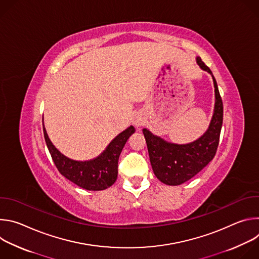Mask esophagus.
Returning a JSON list of instances; mask_svg holds the SVG:
<instances>
[{
  "instance_id": "esophagus-1",
  "label": "esophagus",
  "mask_w": 259,
  "mask_h": 259,
  "mask_svg": "<svg viewBox=\"0 0 259 259\" xmlns=\"http://www.w3.org/2000/svg\"><path fill=\"white\" fill-rule=\"evenodd\" d=\"M132 123L137 129H139L145 124V119L141 113H137L134 115V117L132 119Z\"/></svg>"
}]
</instances>
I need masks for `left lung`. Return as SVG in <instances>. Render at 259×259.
Segmentation results:
<instances>
[{
	"label": "left lung",
	"instance_id": "1",
	"mask_svg": "<svg viewBox=\"0 0 259 259\" xmlns=\"http://www.w3.org/2000/svg\"><path fill=\"white\" fill-rule=\"evenodd\" d=\"M196 60L203 70L211 75L215 92L213 116L206 132L193 142L178 144L153 134L146 128L142 129L153 171L157 178L167 186H179L198 174L212 161L219 143L224 119L223 100L210 68L199 56Z\"/></svg>",
	"mask_w": 259,
	"mask_h": 259
}]
</instances>
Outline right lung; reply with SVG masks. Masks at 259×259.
Here are the masks:
<instances>
[{
	"label": "right lung",
	"instance_id": "add662e5",
	"mask_svg": "<svg viewBox=\"0 0 259 259\" xmlns=\"http://www.w3.org/2000/svg\"><path fill=\"white\" fill-rule=\"evenodd\" d=\"M43 131L49 153L61 175L84 190L103 191L117 180L119 157L135 128L129 126L110 141L98 157L88 161H76L65 157L51 142L44 124Z\"/></svg>",
	"mask_w": 259,
	"mask_h": 259
}]
</instances>
